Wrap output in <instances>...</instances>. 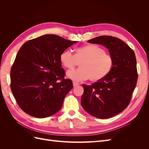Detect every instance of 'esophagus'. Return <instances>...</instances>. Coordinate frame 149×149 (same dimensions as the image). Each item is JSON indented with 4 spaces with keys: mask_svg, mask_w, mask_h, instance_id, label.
I'll return each mask as SVG.
<instances>
[{
    "mask_svg": "<svg viewBox=\"0 0 149 149\" xmlns=\"http://www.w3.org/2000/svg\"><path fill=\"white\" fill-rule=\"evenodd\" d=\"M73 86L74 87H76V86H77L79 85V84L78 83H76V82H73Z\"/></svg>",
    "mask_w": 149,
    "mask_h": 149,
    "instance_id": "obj_1",
    "label": "esophagus"
}]
</instances>
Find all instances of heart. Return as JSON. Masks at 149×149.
Wrapping results in <instances>:
<instances>
[{
  "label": "heart",
  "instance_id": "b5f03b06",
  "mask_svg": "<svg viewBox=\"0 0 149 149\" xmlns=\"http://www.w3.org/2000/svg\"><path fill=\"white\" fill-rule=\"evenodd\" d=\"M80 61V68L67 73L68 77L76 81L88 79L92 82L100 81L109 74L114 66L113 56L97 45L76 48L74 55L68 49L60 55L61 65L68 70L73 69Z\"/></svg>",
  "mask_w": 149,
  "mask_h": 149
}]
</instances>
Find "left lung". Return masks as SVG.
<instances>
[{
  "mask_svg": "<svg viewBox=\"0 0 149 149\" xmlns=\"http://www.w3.org/2000/svg\"><path fill=\"white\" fill-rule=\"evenodd\" d=\"M88 42L109 49L114 66L105 78L90 86L83 84L81 106L93 116L107 119L123 111L131 100L138 78L136 55L127 44L111 36H100Z\"/></svg>",
  "mask_w": 149,
  "mask_h": 149,
  "instance_id": "obj_1",
  "label": "left lung"
}]
</instances>
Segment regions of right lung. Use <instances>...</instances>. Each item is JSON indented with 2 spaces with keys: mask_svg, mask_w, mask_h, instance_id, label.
<instances>
[{
  "mask_svg": "<svg viewBox=\"0 0 149 149\" xmlns=\"http://www.w3.org/2000/svg\"><path fill=\"white\" fill-rule=\"evenodd\" d=\"M56 35L26 42L18 52L10 71V88L21 109L38 118L59 111L73 88L60 61V53L76 43Z\"/></svg>",
  "mask_w": 149,
  "mask_h": 149,
  "instance_id": "1",
  "label": "right lung"
}]
</instances>
